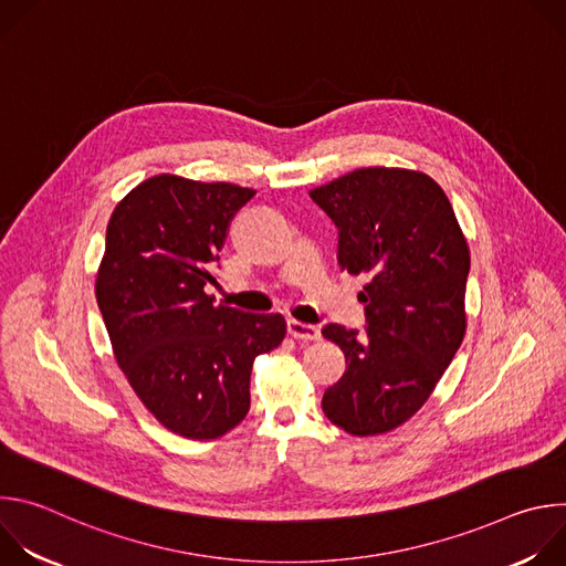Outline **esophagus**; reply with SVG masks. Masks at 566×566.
<instances>
[{
    "mask_svg": "<svg viewBox=\"0 0 566 566\" xmlns=\"http://www.w3.org/2000/svg\"><path fill=\"white\" fill-rule=\"evenodd\" d=\"M286 329H289V336L295 340H317L319 338V329L315 325H306V322H300L293 317L286 322Z\"/></svg>",
    "mask_w": 566,
    "mask_h": 566,
    "instance_id": "esophagus-1",
    "label": "esophagus"
}]
</instances>
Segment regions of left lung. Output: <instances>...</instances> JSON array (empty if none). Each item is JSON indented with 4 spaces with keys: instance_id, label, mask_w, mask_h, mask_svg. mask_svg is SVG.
I'll list each match as a JSON object with an SVG mask.
<instances>
[{
    "instance_id": "obj_1",
    "label": "left lung",
    "mask_w": 566,
    "mask_h": 566,
    "mask_svg": "<svg viewBox=\"0 0 566 566\" xmlns=\"http://www.w3.org/2000/svg\"><path fill=\"white\" fill-rule=\"evenodd\" d=\"M308 195L340 230V271L367 280V329H322L347 360L322 412L347 434H385L423 408L461 347L468 241L441 186L419 170L360 168Z\"/></svg>"
}]
</instances>
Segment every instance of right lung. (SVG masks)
Listing matches in <instances>:
<instances>
[{
  "label": "right lung",
  "instance_id": "right-lung-1",
  "mask_svg": "<svg viewBox=\"0 0 566 566\" xmlns=\"http://www.w3.org/2000/svg\"><path fill=\"white\" fill-rule=\"evenodd\" d=\"M253 195L156 175L107 223L96 300L114 358L145 410L186 439H219L244 421L253 363L286 336L280 313H244L206 293L228 226Z\"/></svg>",
  "mask_w": 566,
  "mask_h": 566
}]
</instances>
